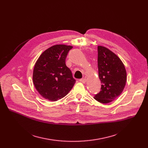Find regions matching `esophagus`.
Here are the masks:
<instances>
[{"instance_id":"34e87169","label":"esophagus","mask_w":148,"mask_h":148,"mask_svg":"<svg viewBox=\"0 0 148 148\" xmlns=\"http://www.w3.org/2000/svg\"><path fill=\"white\" fill-rule=\"evenodd\" d=\"M79 81H80V82L83 83H86V79H85V78H82V79H80V80H79Z\"/></svg>"}]
</instances>
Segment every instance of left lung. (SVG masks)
<instances>
[{
  "label": "left lung",
  "instance_id": "8db88e82",
  "mask_svg": "<svg viewBox=\"0 0 148 148\" xmlns=\"http://www.w3.org/2000/svg\"><path fill=\"white\" fill-rule=\"evenodd\" d=\"M98 68L102 84L101 91L94 98L101 103H109L117 98L125 88L126 69L116 54L101 45L98 46Z\"/></svg>",
  "mask_w": 148,
  "mask_h": 148
}]
</instances>
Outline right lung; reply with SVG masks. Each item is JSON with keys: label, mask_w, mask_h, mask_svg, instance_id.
<instances>
[{"label": "right lung", "mask_w": 148, "mask_h": 148, "mask_svg": "<svg viewBox=\"0 0 148 148\" xmlns=\"http://www.w3.org/2000/svg\"><path fill=\"white\" fill-rule=\"evenodd\" d=\"M73 46L58 44L45 50L36 62L34 86L42 97L56 101L66 96L75 83L71 70L65 64L68 51Z\"/></svg>", "instance_id": "1"}]
</instances>
